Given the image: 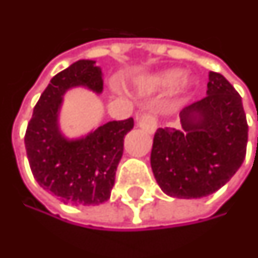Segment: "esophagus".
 <instances>
[{"instance_id": "1", "label": "esophagus", "mask_w": 258, "mask_h": 258, "mask_svg": "<svg viewBox=\"0 0 258 258\" xmlns=\"http://www.w3.org/2000/svg\"><path fill=\"white\" fill-rule=\"evenodd\" d=\"M137 121H138V125H140L142 130H145L147 133H149V134L155 133V130L158 127L156 117H155L151 111H144V113L137 114Z\"/></svg>"}]
</instances>
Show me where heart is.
Returning a JSON list of instances; mask_svg holds the SVG:
<instances>
[{"label":"heart","instance_id":"obj_1","mask_svg":"<svg viewBox=\"0 0 258 258\" xmlns=\"http://www.w3.org/2000/svg\"><path fill=\"white\" fill-rule=\"evenodd\" d=\"M181 78V71L180 70H169L165 73H160L149 79L147 89L148 91H167L179 82ZM187 86V82L183 84V88Z\"/></svg>","mask_w":258,"mask_h":258}]
</instances>
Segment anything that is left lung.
<instances>
[{
    "label": "left lung",
    "instance_id": "8db88e82",
    "mask_svg": "<svg viewBox=\"0 0 258 258\" xmlns=\"http://www.w3.org/2000/svg\"><path fill=\"white\" fill-rule=\"evenodd\" d=\"M208 78L207 96L180 111L181 128L155 133L151 166L170 197L218 191L246 158L248 125L242 98L221 74L210 71Z\"/></svg>",
    "mask_w": 258,
    "mask_h": 258
}]
</instances>
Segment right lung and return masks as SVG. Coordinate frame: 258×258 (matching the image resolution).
I'll return each mask as SVG.
<instances>
[{
    "instance_id": "obj_1",
    "label": "right lung",
    "mask_w": 258,
    "mask_h": 258,
    "mask_svg": "<svg viewBox=\"0 0 258 258\" xmlns=\"http://www.w3.org/2000/svg\"><path fill=\"white\" fill-rule=\"evenodd\" d=\"M79 85L102 92V71L95 61L79 60L54 75L33 109L25 147L30 170L40 187L68 204L99 205L110 198L124 137L134 127V120L109 121L85 138L66 140L57 127L61 96Z\"/></svg>"
}]
</instances>
